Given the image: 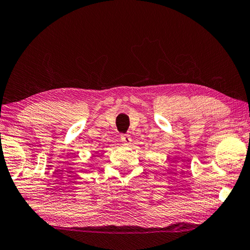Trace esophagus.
Here are the masks:
<instances>
[{"label": "esophagus", "instance_id": "1", "mask_svg": "<svg viewBox=\"0 0 250 250\" xmlns=\"http://www.w3.org/2000/svg\"><path fill=\"white\" fill-rule=\"evenodd\" d=\"M121 141L124 145H129L131 143V138L128 134H123L121 135Z\"/></svg>", "mask_w": 250, "mask_h": 250}]
</instances>
